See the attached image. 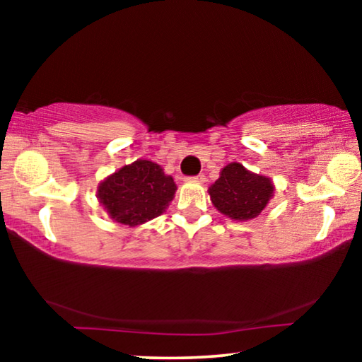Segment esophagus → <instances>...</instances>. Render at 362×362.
I'll return each mask as SVG.
<instances>
[{"mask_svg": "<svg viewBox=\"0 0 362 362\" xmlns=\"http://www.w3.org/2000/svg\"><path fill=\"white\" fill-rule=\"evenodd\" d=\"M189 181H192V182H199V185H202V182H206V176H204V175L192 176V177H189Z\"/></svg>", "mask_w": 362, "mask_h": 362, "instance_id": "34e87169", "label": "esophagus"}]
</instances>
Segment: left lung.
Instances as JSON below:
<instances>
[{
  "label": "left lung",
  "mask_w": 362,
  "mask_h": 362,
  "mask_svg": "<svg viewBox=\"0 0 362 362\" xmlns=\"http://www.w3.org/2000/svg\"><path fill=\"white\" fill-rule=\"evenodd\" d=\"M270 177L245 170L240 163L222 168L219 180L209 187L214 207L235 221L254 219L265 209L274 196Z\"/></svg>",
  "instance_id": "obj_1"
}]
</instances>
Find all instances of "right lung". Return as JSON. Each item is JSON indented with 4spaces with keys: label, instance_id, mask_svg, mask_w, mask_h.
Masks as SVG:
<instances>
[{
    "label": "right lung",
    "instance_id": "right-lung-1",
    "mask_svg": "<svg viewBox=\"0 0 362 362\" xmlns=\"http://www.w3.org/2000/svg\"><path fill=\"white\" fill-rule=\"evenodd\" d=\"M176 192L175 180L148 160H136L105 177L97 197L118 224L140 226L161 216Z\"/></svg>",
    "mask_w": 362,
    "mask_h": 362
}]
</instances>
